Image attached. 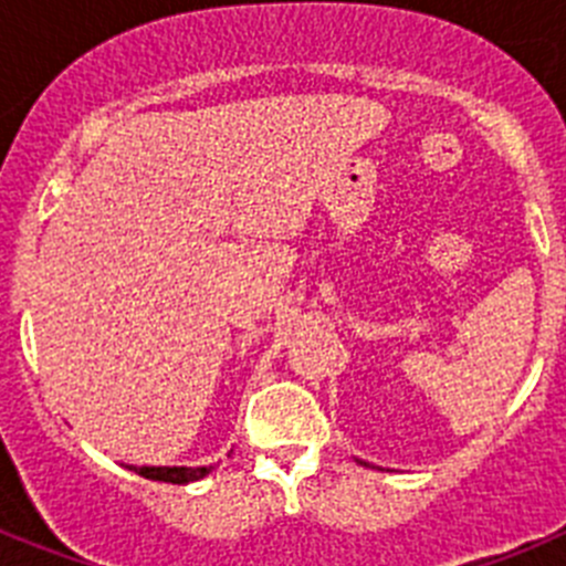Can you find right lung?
<instances>
[{
    "instance_id": "1",
    "label": "right lung",
    "mask_w": 566,
    "mask_h": 566,
    "mask_svg": "<svg viewBox=\"0 0 566 566\" xmlns=\"http://www.w3.org/2000/svg\"><path fill=\"white\" fill-rule=\"evenodd\" d=\"M129 470H135V473L144 479H153V482L189 484L207 476L209 470H212V464H203V468H135V464H129Z\"/></svg>"
}]
</instances>
